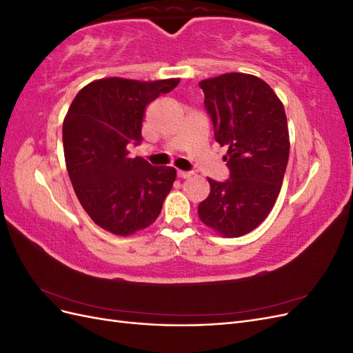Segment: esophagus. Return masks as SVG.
<instances>
[{
  "label": "esophagus",
  "instance_id": "obj_1",
  "mask_svg": "<svg viewBox=\"0 0 353 353\" xmlns=\"http://www.w3.org/2000/svg\"><path fill=\"white\" fill-rule=\"evenodd\" d=\"M194 174L190 172V170H178V176L183 178V179H187V178H191Z\"/></svg>",
  "mask_w": 353,
  "mask_h": 353
}]
</instances>
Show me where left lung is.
<instances>
[{
    "label": "left lung",
    "instance_id": "left-lung-1",
    "mask_svg": "<svg viewBox=\"0 0 353 353\" xmlns=\"http://www.w3.org/2000/svg\"><path fill=\"white\" fill-rule=\"evenodd\" d=\"M215 140L228 145L230 179H208L210 193L199 218L223 237L253 231L280 194L290 152L281 100L268 83L248 73H223L199 82Z\"/></svg>",
    "mask_w": 353,
    "mask_h": 353
}]
</instances>
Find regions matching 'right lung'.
I'll return each mask as SVG.
<instances>
[{
	"label": "right lung",
	"mask_w": 353,
	"mask_h": 353,
	"mask_svg": "<svg viewBox=\"0 0 353 353\" xmlns=\"http://www.w3.org/2000/svg\"><path fill=\"white\" fill-rule=\"evenodd\" d=\"M179 79L105 78L77 94L63 122L69 178L90 218L116 236H131L157 219L176 178L170 166L130 157L143 140L147 104L172 91Z\"/></svg>",
	"instance_id": "1"
}]
</instances>
